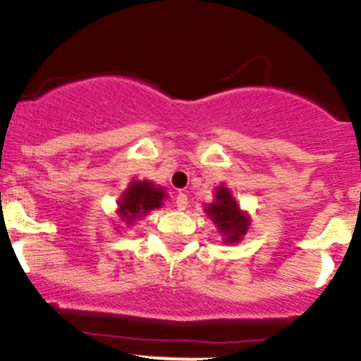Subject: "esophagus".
Masks as SVG:
<instances>
[{
    "label": "esophagus",
    "instance_id": "34e87169",
    "mask_svg": "<svg viewBox=\"0 0 361 361\" xmlns=\"http://www.w3.org/2000/svg\"><path fill=\"white\" fill-rule=\"evenodd\" d=\"M175 204H177V208L183 212V209L188 208V195L186 193H178L177 197H175Z\"/></svg>",
    "mask_w": 361,
    "mask_h": 361
}]
</instances>
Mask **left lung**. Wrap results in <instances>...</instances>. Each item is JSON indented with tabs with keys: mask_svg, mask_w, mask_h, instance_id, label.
I'll return each instance as SVG.
<instances>
[{
	"mask_svg": "<svg viewBox=\"0 0 361 361\" xmlns=\"http://www.w3.org/2000/svg\"><path fill=\"white\" fill-rule=\"evenodd\" d=\"M206 215L215 222L226 244H237L250 229V215L240 212L237 200L226 186L216 188L215 200L206 208Z\"/></svg>",
	"mask_w": 361,
	"mask_h": 361,
	"instance_id": "left-lung-1",
	"label": "left lung"
}]
</instances>
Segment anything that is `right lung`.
Wrapping results in <instances>:
<instances>
[{"instance_id": "obj_1", "label": "right lung", "mask_w": 361, "mask_h": 361, "mask_svg": "<svg viewBox=\"0 0 361 361\" xmlns=\"http://www.w3.org/2000/svg\"><path fill=\"white\" fill-rule=\"evenodd\" d=\"M166 197V191L149 180H132L121 197L117 213L126 224H132L133 220L141 219L152 209L161 208Z\"/></svg>"}]
</instances>
